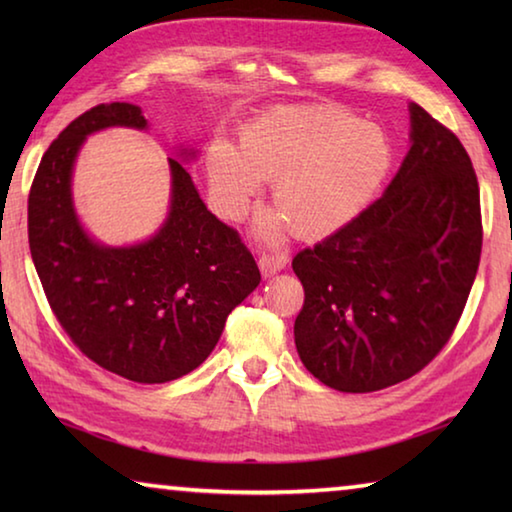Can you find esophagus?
<instances>
[{"label": "esophagus", "instance_id": "34e87169", "mask_svg": "<svg viewBox=\"0 0 512 512\" xmlns=\"http://www.w3.org/2000/svg\"><path fill=\"white\" fill-rule=\"evenodd\" d=\"M287 255L284 253H262L259 255V271L262 275H275L277 271H282L284 266H287Z\"/></svg>", "mask_w": 512, "mask_h": 512}]
</instances>
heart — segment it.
Segmentation results:
<instances>
[{
	"instance_id": "heart-1",
	"label": "heart",
	"mask_w": 512,
	"mask_h": 512,
	"mask_svg": "<svg viewBox=\"0 0 512 512\" xmlns=\"http://www.w3.org/2000/svg\"><path fill=\"white\" fill-rule=\"evenodd\" d=\"M395 164L386 128L339 106L280 108L248 124L235 146L219 142L207 155L210 192L219 212L239 219L273 180L277 210L259 235L323 237L352 223L375 203Z\"/></svg>"
}]
</instances>
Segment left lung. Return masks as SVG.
Wrapping results in <instances>:
<instances>
[{
  "instance_id": "obj_1",
  "label": "left lung",
  "mask_w": 512,
  "mask_h": 512,
  "mask_svg": "<svg viewBox=\"0 0 512 512\" xmlns=\"http://www.w3.org/2000/svg\"><path fill=\"white\" fill-rule=\"evenodd\" d=\"M411 149L366 212L293 257L305 368L341 393L413 377L452 339L479 271V180L458 137L411 103Z\"/></svg>"
}]
</instances>
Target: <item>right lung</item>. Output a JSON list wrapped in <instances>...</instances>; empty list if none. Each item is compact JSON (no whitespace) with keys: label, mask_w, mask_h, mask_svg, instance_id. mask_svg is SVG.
Listing matches in <instances>:
<instances>
[{"label":"right lung","mask_w":512,"mask_h":512,"mask_svg":"<svg viewBox=\"0 0 512 512\" xmlns=\"http://www.w3.org/2000/svg\"><path fill=\"white\" fill-rule=\"evenodd\" d=\"M108 126L144 131L146 119L133 103H99L42 155L29 192V248L76 348L119 377L164 384L210 357L225 318L262 275L239 232L207 210L173 158L171 210L149 241L110 248L85 235L72 205V167L85 137Z\"/></svg>","instance_id":"obj_1"}]
</instances>
